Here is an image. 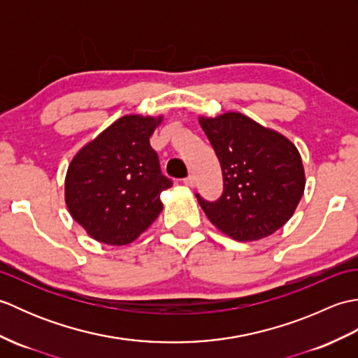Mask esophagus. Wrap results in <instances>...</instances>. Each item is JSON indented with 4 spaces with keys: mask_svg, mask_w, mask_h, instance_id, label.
Wrapping results in <instances>:
<instances>
[{
    "mask_svg": "<svg viewBox=\"0 0 358 358\" xmlns=\"http://www.w3.org/2000/svg\"><path fill=\"white\" fill-rule=\"evenodd\" d=\"M183 183L189 187H194L195 186V177H194V175H187V177L183 180Z\"/></svg>",
    "mask_w": 358,
    "mask_h": 358,
    "instance_id": "obj_1",
    "label": "esophagus"
}]
</instances>
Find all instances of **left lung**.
I'll return each mask as SVG.
<instances>
[{"label": "left lung", "mask_w": 358, "mask_h": 358, "mask_svg": "<svg viewBox=\"0 0 358 358\" xmlns=\"http://www.w3.org/2000/svg\"><path fill=\"white\" fill-rule=\"evenodd\" d=\"M200 126L223 172L217 201L196 194L210 223L237 241L260 240L283 227L306 185L295 144L238 112L200 117Z\"/></svg>", "instance_id": "left-lung-1"}]
</instances>
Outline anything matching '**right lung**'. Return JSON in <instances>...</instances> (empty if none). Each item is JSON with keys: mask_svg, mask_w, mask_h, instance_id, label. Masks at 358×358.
Instances as JSON below:
<instances>
[{"mask_svg": "<svg viewBox=\"0 0 358 358\" xmlns=\"http://www.w3.org/2000/svg\"><path fill=\"white\" fill-rule=\"evenodd\" d=\"M163 117L118 118L72 158L64 199L72 218L94 240L123 246L163 210L159 194L172 186L149 138Z\"/></svg>", "mask_w": 358, "mask_h": 358, "instance_id": "obj_1", "label": "right lung"}]
</instances>
